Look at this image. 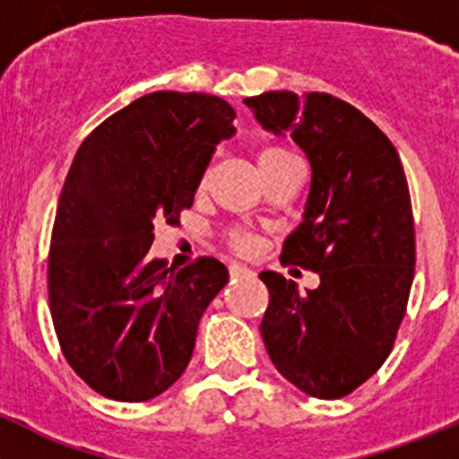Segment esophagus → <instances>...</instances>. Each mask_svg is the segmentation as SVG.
Segmentation results:
<instances>
[{"instance_id": "34e87169", "label": "esophagus", "mask_w": 459, "mask_h": 459, "mask_svg": "<svg viewBox=\"0 0 459 459\" xmlns=\"http://www.w3.org/2000/svg\"><path fill=\"white\" fill-rule=\"evenodd\" d=\"M230 274H232V277H241V274H250V270L241 264H230Z\"/></svg>"}]
</instances>
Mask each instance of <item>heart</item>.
<instances>
[{
	"label": "heart",
	"instance_id": "b5f03b06",
	"mask_svg": "<svg viewBox=\"0 0 459 459\" xmlns=\"http://www.w3.org/2000/svg\"><path fill=\"white\" fill-rule=\"evenodd\" d=\"M256 161H259L261 176H264V173L277 171V169L288 167V164H295V161L299 160L292 155L290 151H286V148L281 146H265L261 148L259 155H256ZM225 241L227 246L232 247V250L241 252V255H252L256 247L255 238H252L247 232H241V230H232V232L225 237Z\"/></svg>",
	"mask_w": 459,
	"mask_h": 459
}]
</instances>
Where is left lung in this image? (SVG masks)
Masks as SVG:
<instances>
[{"mask_svg": "<svg viewBox=\"0 0 459 459\" xmlns=\"http://www.w3.org/2000/svg\"><path fill=\"white\" fill-rule=\"evenodd\" d=\"M265 128L290 130L311 161L304 221L281 264L320 274L299 292L261 273L270 302L261 335L283 378L316 399H342L394 347L414 277V221L399 152L360 110L325 91L246 99Z\"/></svg>", "mask_w": 459, "mask_h": 459, "instance_id": "8db88e82", "label": "left lung"}]
</instances>
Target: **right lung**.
I'll return each instance as SVG.
<instances>
[{
  "mask_svg": "<svg viewBox=\"0 0 459 459\" xmlns=\"http://www.w3.org/2000/svg\"><path fill=\"white\" fill-rule=\"evenodd\" d=\"M234 108L200 91H152L96 126L60 191L47 288L69 368L112 401L142 403L173 385L227 270L198 256L151 259L157 222L178 225Z\"/></svg>",
  "mask_w": 459,
  "mask_h": 459,
  "instance_id": "1",
  "label": "right lung"
}]
</instances>
